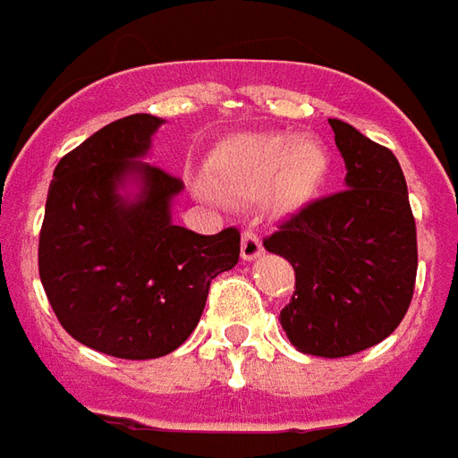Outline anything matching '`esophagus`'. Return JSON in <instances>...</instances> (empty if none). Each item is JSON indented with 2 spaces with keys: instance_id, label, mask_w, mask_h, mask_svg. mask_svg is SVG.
<instances>
[{
  "instance_id": "1",
  "label": "esophagus",
  "mask_w": 458,
  "mask_h": 458,
  "mask_svg": "<svg viewBox=\"0 0 458 458\" xmlns=\"http://www.w3.org/2000/svg\"><path fill=\"white\" fill-rule=\"evenodd\" d=\"M263 253L261 236L256 232H243L242 236V259L243 261H256Z\"/></svg>"
}]
</instances>
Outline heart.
Returning <instances> with one entry per match:
<instances>
[{
    "label": "heart",
    "mask_w": 458,
    "mask_h": 458,
    "mask_svg": "<svg viewBox=\"0 0 458 458\" xmlns=\"http://www.w3.org/2000/svg\"><path fill=\"white\" fill-rule=\"evenodd\" d=\"M219 180L242 197L273 190L280 209H295L315 195L329 170V153L315 139L293 141L285 133L243 136L219 160Z\"/></svg>",
    "instance_id": "b5f03b06"
}]
</instances>
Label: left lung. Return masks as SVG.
I'll use <instances>...</instances> for the list:
<instances>
[{
	"label": "left lung",
	"mask_w": 458,
	"mask_h": 458,
	"mask_svg": "<svg viewBox=\"0 0 458 458\" xmlns=\"http://www.w3.org/2000/svg\"><path fill=\"white\" fill-rule=\"evenodd\" d=\"M346 165L344 190L307 205L268 236L266 251L295 268L280 325L302 353L342 359L403 322L417 276V233L398 158L329 119Z\"/></svg>",
	"instance_id": "obj_1"
}]
</instances>
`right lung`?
Returning a JSON list of instances; mask_svg holds the SVG:
<instances>
[{"mask_svg": "<svg viewBox=\"0 0 458 458\" xmlns=\"http://www.w3.org/2000/svg\"><path fill=\"white\" fill-rule=\"evenodd\" d=\"M165 119L106 123L53 170L38 273L72 339L116 359H158L195 332L209 283L239 263L236 229L173 225L178 178L146 163Z\"/></svg>", "mask_w": 458, "mask_h": 458, "instance_id": "1", "label": "right lung"}]
</instances>
